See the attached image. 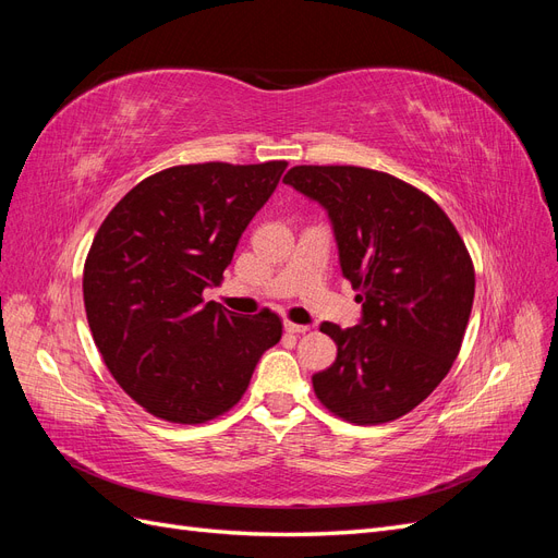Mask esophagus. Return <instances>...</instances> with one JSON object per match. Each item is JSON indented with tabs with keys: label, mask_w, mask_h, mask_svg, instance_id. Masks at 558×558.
I'll return each mask as SVG.
<instances>
[{
	"label": "esophagus",
	"mask_w": 558,
	"mask_h": 558,
	"mask_svg": "<svg viewBox=\"0 0 558 558\" xmlns=\"http://www.w3.org/2000/svg\"><path fill=\"white\" fill-rule=\"evenodd\" d=\"M283 328L289 332H295V335H302L310 330V326H300V324H293V320H283Z\"/></svg>",
	"instance_id": "esophagus-1"
}]
</instances>
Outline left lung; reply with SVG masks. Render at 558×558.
<instances>
[{"instance_id":"left-lung-1","label":"left lung","mask_w":558,"mask_h":558,"mask_svg":"<svg viewBox=\"0 0 558 558\" xmlns=\"http://www.w3.org/2000/svg\"><path fill=\"white\" fill-rule=\"evenodd\" d=\"M283 183L326 209L342 277L359 291L353 328L320 324L335 363L316 398L359 426L412 412L451 369L475 298V269L449 216L391 174L300 165Z\"/></svg>"}]
</instances>
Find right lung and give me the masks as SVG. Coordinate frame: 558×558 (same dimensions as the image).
Returning <instances> with one entry per match:
<instances>
[{
	"label": "right lung",
	"mask_w": 558,
	"mask_h": 558,
	"mask_svg": "<svg viewBox=\"0 0 558 558\" xmlns=\"http://www.w3.org/2000/svg\"><path fill=\"white\" fill-rule=\"evenodd\" d=\"M286 167H170L134 185L99 226L83 269L93 340L113 379L154 416L202 424L228 412L281 340L277 314L240 316L202 291L221 283Z\"/></svg>",
	"instance_id": "obj_1"
}]
</instances>
